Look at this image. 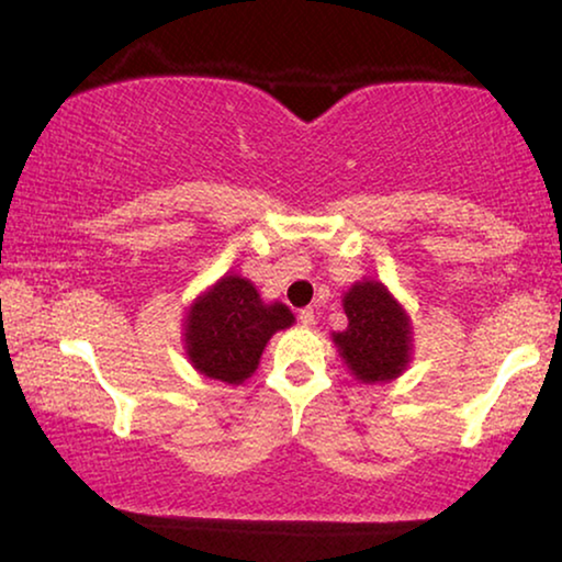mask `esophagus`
Listing matches in <instances>:
<instances>
[{
  "instance_id": "1",
  "label": "esophagus",
  "mask_w": 562,
  "mask_h": 562,
  "mask_svg": "<svg viewBox=\"0 0 562 562\" xmlns=\"http://www.w3.org/2000/svg\"><path fill=\"white\" fill-rule=\"evenodd\" d=\"M299 322L301 324H304V327H312V324L316 322V314H314V308H301V312H299Z\"/></svg>"
}]
</instances>
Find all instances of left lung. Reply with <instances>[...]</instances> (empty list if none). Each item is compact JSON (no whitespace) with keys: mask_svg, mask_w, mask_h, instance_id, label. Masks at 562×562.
<instances>
[{"mask_svg":"<svg viewBox=\"0 0 562 562\" xmlns=\"http://www.w3.org/2000/svg\"><path fill=\"white\" fill-rule=\"evenodd\" d=\"M347 329L337 331L335 345L347 368L362 382H382L401 375L411 355L408 316L375 281L355 283L345 296Z\"/></svg>","mask_w":562,"mask_h":562,"instance_id":"8db88e82","label":"left lung"}]
</instances>
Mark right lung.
<instances>
[{"label":"right lung","mask_w":562,"mask_h":562,"mask_svg":"<svg viewBox=\"0 0 562 562\" xmlns=\"http://www.w3.org/2000/svg\"><path fill=\"white\" fill-rule=\"evenodd\" d=\"M291 324L286 306L263 304L254 283L225 276L187 314V355L207 378L238 385L258 368L266 341Z\"/></svg>","instance_id":"1"}]
</instances>
